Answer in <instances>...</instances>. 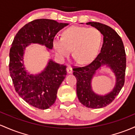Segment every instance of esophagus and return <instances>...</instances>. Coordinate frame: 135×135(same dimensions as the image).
I'll list each match as a JSON object with an SVG mask.
<instances>
[{
  "label": "esophagus",
  "instance_id": "1",
  "mask_svg": "<svg viewBox=\"0 0 135 135\" xmlns=\"http://www.w3.org/2000/svg\"><path fill=\"white\" fill-rule=\"evenodd\" d=\"M66 71H67V72L69 74L72 73V72H73V70H72V69L71 66H68L67 69H66Z\"/></svg>",
  "mask_w": 135,
  "mask_h": 135
}]
</instances>
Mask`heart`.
<instances>
[{"label": "heart", "instance_id": "1", "mask_svg": "<svg viewBox=\"0 0 135 135\" xmlns=\"http://www.w3.org/2000/svg\"><path fill=\"white\" fill-rule=\"evenodd\" d=\"M101 33L97 29L72 26L65 29L63 38H55L52 45L61 58L73 56L80 64H88L97 56L102 44Z\"/></svg>", "mask_w": 135, "mask_h": 135}]
</instances>
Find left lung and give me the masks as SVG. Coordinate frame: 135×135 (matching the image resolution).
I'll return each instance as SVG.
<instances>
[{"mask_svg": "<svg viewBox=\"0 0 135 135\" xmlns=\"http://www.w3.org/2000/svg\"><path fill=\"white\" fill-rule=\"evenodd\" d=\"M103 35L100 52L91 63L85 66H75L73 74L77 79V95L80 103L89 108H101L109 104L118 95L125 82L126 55L120 36L112 27L99 22H88ZM103 64H107L116 76L114 89L104 96L97 95L92 91L91 80L96 70Z\"/></svg>", "mask_w": 135, "mask_h": 135, "instance_id": "obj_1", "label": "left lung"}]
</instances>
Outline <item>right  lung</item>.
I'll return each mask as SVG.
<instances>
[{"label": "right lung", "instance_id": "add662e5", "mask_svg": "<svg viewBox=\"0 0 135 135\" xmlns=\"http://www.w3.org/2000/svg\"><path fill=\"white\" fill-rule=\"evenodd\" d=\"M67 25L50 19H37L22 27L13 41L9 70L14 88L20 97L36 108L47 109L55 103L57 90L66 75V66L50 60L44 72L29 75L23 66L25 48L37 43L52 49L56 35Z\"/></svg>", "mask_w": 135, "mask_h": 135}]
</instances>
